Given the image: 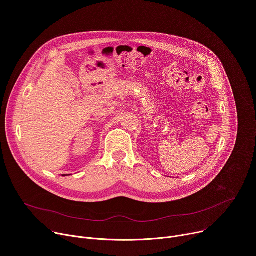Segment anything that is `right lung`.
Segmentation results:
<instances>
[{
	"label": "right lung",
	"instance_id": "obj_1",
	"mask_svg": "<svg viewBox=\"0 0 256 256\" xmlns=\"http://www.w3.org/2000/svg\"><path fill=\"white\" fill-rule=\"evenodd\" d=\"M62 176H64V175H62Z\"/></svg>",
	"mask_w": 256,
	"mask_h": 256
}]
</instances>
